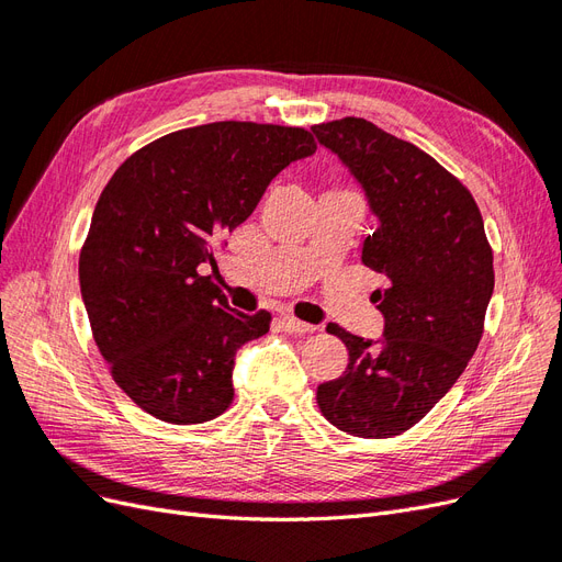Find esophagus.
I'll use <instances>...</instances> for the list:
<instances>
[{
    "mask_svg": "<svg viewBox=\"0 0 562 562\" xmlns=\"http://www.w3.org/2000/svg\"><path fill=\"white\" fill-rule=\"evenodd\" d=\"M279 323L281 328L288 330V333H295V335H307V333H314L316 326H312V323H304V321H297L293 316H279Z\"/></svg>",
    "mask_w": 562,
    "mask_h": 562,
    "instance_id": "34e87169",
    "label": "esophagus"
}]
</instances>
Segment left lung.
Instances as JSON below:
<instances>
[{
	"label": "left lung",
	"mask_w": 562,
	"mask_h": 562,
	"mask_svg": "<svg viewBox=\"0 0 562 562\" xmlns=\"http://www.w3.org/2000/svg\"><path fill=\"white\" fill-rule=\"evenodd\" d=\"M312 131L363 187L378 229L361 260L386 279L372 293L384 316L378 342L326 328L349 363L318 384L316 403L339 431L391 438L448 394L479 347L495 291L492 248L471 192L427 151L359 116Z\"/></svg>",
	"instance_id": "left-lung-1"
}]
</instances>
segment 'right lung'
Masks as SVG:
<instances>
[{
  "label": "right lung",
  "mask_w": 562,
  "mask_h": 562,
  "mask_svg": "<svg viewBox=\"0 0 562 562\" xmlns=\"http://www.w3.org/2000/svg\"><path fill=\"white\" fill-rule=\"evenodd\" d=\"M314 151L304 128L215 122L145 145L105 184L79 255L81 300L114 382L151 417L201 424L229 407L236 351L271 314L232 310L201 269Z\"/></svg>",
  "instance_id": "1"
}]
</instances>
